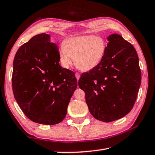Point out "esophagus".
Returning a JSON list of instances; mask_svg holds the SVG:
<instances>
[{"instance_id":"1","label":"esophagus","mask_w":155,"mask_h":155,"mask_svg":"<svg viewBox=\"0 0 155 155\" xmlns=\"http://www.w3.org/2000/svg\"><path fill=\"white\" fill-rule=\"evenodd\" d=\"M75 77H76V78H77V80H78L79 79V78H80V74L78 72H77L75 74Z\"/></svg>"}]
</instances>
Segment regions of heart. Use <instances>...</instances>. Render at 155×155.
<instances>
[{"label":"heart","mask_w":155,"mask_h":155,"mask_svg":"<svg viewBox=\"0 0 155 155\" xmlns=\"http://www.w3.org/2000/svg\"><path fill=\"white\" fill-rule=\"evenodd\" d=\"M106 41L101 37L87 35L68 38L59 49V62L69 68L72 59L76 66L82 71L94 69L103 60L106 51Z\"/></svg>","instance_id":"1"}]
</instances>
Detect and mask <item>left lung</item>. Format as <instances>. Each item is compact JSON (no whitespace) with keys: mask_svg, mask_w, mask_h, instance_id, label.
I'll return each mask as SVG.
<instances>
[{"mask_svg":"<svg viewBox=\"0 0 155 155\" xmlns=\"http://www.w3.org/2000/svg\"><path fill=\"white\" fill-rule=\"evenodd\" d=\"M103 60L78 80L85 91L89 111L96 119L110 122L122 118L133 109L141 74L136 50L122 36L114 33Z\"/></svg>","mask_w":155,"mask_h":155,"instance_id":"1","label":"left lung"}]
</instances>
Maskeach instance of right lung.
<instances>
[{
    "label": "right lung",
    "mask_w": 155,
    "mask_h": 155,
    "mask_svg": "<svg viewBox=\"0 0 155 155\" xmlns=\"http://www.w3.org/2000/svg\"><path fill=\"white\" fill-rule=\"evenodd\" d=\"M58 51L51 35L41 33L21 46L14 59V98L26 116L38 124L63 121L77 87L74 73L60 66Z\"/></svg>",
    "instance_id": "right-lung-1"
}]
</instances>
